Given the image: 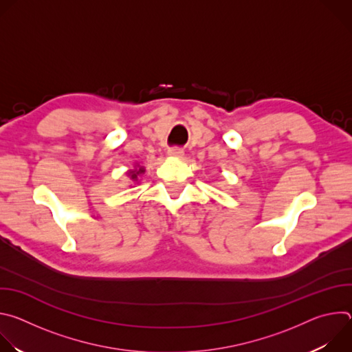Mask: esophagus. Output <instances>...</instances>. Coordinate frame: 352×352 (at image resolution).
<instances>
[{"label": "esophagus", "instance_id": "34e87169", "mask_svg": "<svg viewBox=\"0 0 352 352\" xmlns=\"http://www.w3.org/2000/svg\"><path fill=\"white\" fill-rule=\"evenodd\" d=\"M168 156H171V157H182L184 156V150L181 147H170L168 148Z\"/></svg>", "mask_w": 352, "mask_h": 352}]
</instances>
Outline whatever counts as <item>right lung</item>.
<instances>
[{"label":"right lung","mask_w":352,"mask_h":352,"mask_svg":"<svg viewBox=\"0 0 352 352\" xmlns=\"http://www.w3.org/2000/svg\"><path fill=\"white\" fill-rule=\"evenodd\" d=\"M126 174H128V177H129L132 181H138L139 177H140L142 174H144V167H143V166H136L135 170H129Z\"/></svg>","instance_id":"right-lung-1"}]
</instances>
